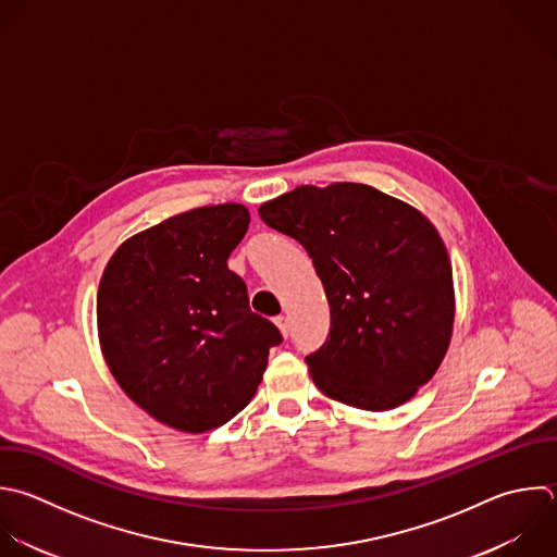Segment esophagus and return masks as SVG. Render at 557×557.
Listing matches in <instances>:
<instances>
[{
    "mask_svg": "<svg viewBox=\"0 0 557 557\" xmlns=\"http://www.w3.org/2000/svg\"><path fill=\"white\" fill-rule=\"evenodd\" d=\"M274 322H276L278 331H281V333L287 337V333H289V322H287V318H285V315H278Z\"/></svg>",
    "mask_w": 557,
    "mask_h": 557,
    "instance_id": "34e87169",
    "label": "esophagus"
}]
</instances>
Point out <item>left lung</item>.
<instances>
[{"mask_svg":"<svg viewBox=\"0 0 557 557\" xmlns=\"http://www.w3.org/2000/svg\"><path fill=\"white\" fill-rule=\"evenodd\" d=\"M311 257L331 307L326 342L305 357L322 394L385 411L440 368L455 320L453 270L435 226L359 183L302 185L259 207Z\"/></svg>","mask_w":557,"mask_h":557,"instance_id":"obj_1","label":"left lung"}]
</instances>
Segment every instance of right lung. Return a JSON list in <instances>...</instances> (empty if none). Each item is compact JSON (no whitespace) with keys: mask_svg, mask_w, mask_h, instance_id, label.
<instances>
[{"mask_svg":"<svg viewBox=\"0 0 557 557\" xmlns=\"http://www.w3.org/2000/svg\"><path fill=\"white\" fill-rule=\"evenodd\" d=\"M248 224L244 205L191 209L126 239L104 268V359L120 387L172 429L205 433L235 418L283 342L226 263Z\"/></svg>","mask_w":557,"mask_h":557,"instance_id":"add662e5","label":"right lung"}]
</instances>
